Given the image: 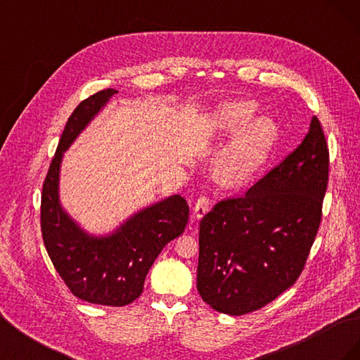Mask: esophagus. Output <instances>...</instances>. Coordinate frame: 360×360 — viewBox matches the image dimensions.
Returning <instances> with one entry per match:
<instances>
[{"label":"esophagus","instance_id":"obj_1","mask_svg":"<svg viewBox=\"0 0 360 360\" xmlns=\"http://www.w3.org/2000/svg\"><path fill=\"white\" fill-rule=\"evenodd\" d=\"M210 210V198L207 195H201V197L195 202V217L201 219V217Z\"/></svg>","mask_w":360,"mask_h":360}]
</instances>
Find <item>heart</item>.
<instances>
[{"instance_id":"obj_1","label":"heart","mask_w":360,"mask_h":360,"mask_svg":"<svg viewBox=\"0 0 360 360\" xmlns=\"http://www.w3.org/2000/svg\"><path fill=\"white\" fill-rule=\"evenodd\" d=\"M254 111L249 102H228L214 112L217 130L237 129L214 159V174L225 184H242L252 177L276 139L274 123L266 118L249 120Z\"/></svg>"}]
</instances>
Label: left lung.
Instances as JSON below:
<instances>
[{"instance_id": "1", "label": "left lung", "mask_w": 360, "mask_h": 360, "mask_svg": "<svg viewBox=\"0 0 360 360\" xmlns=\"http://www.w3.org/2000/svg\"><path fill=\"white\" fill-rule=\"evenodd\" d=\"M329 183V147L317 117L302 143L242 197L200 224L197 287L222 314L243 315L296 284L317 237Z\"/></svg>"}]
</instances>
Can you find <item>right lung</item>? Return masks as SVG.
Instances as JSON below:
<instances>
[{"label": "right lung", "mask_w": 360, "mask_h": 360, "mask_svg": "<svg viewBox=\"0 0 360 360\" xmlns=\"http://www.w3.org/2000/svg\"><path fill=\"white\" fill-rule=\"evenodd\" d=\"M117 91L106 89L86 97L69 117L43 181L40 228L53 267L81 300L124 307L143 292L151 264L189 221L188 201L174 195L139 212L108 237H90L63 212L58 174L63 151Z\"/></svg>", "instance_id": "right-lung-1"}]
</instances>
